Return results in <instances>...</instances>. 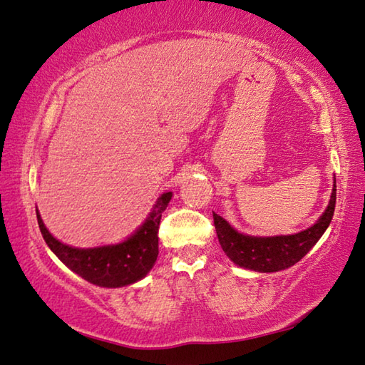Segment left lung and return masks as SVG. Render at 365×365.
Here are the masks:
<instances>
[{"label": "left lung", "instance_id": "1", "mask_svg": "<svg viewBox=\"0 0 365 365\" xmlns=\"http://www.w3.org/2000/svg\"><path fill=\"white\" fill-rule=\"evenodd\" d=\"M335 185L329 205L321 218L309 230L292 235H277V237H253L240 234L230 226L226 220L213 212L217 235L223 252L232 262L240 267L252 269L256 272H278L288 269L301 261L317 244L321 235L329 226L335 210Z\"/></svg>", "mask_w": 365, "mask_h": 365}]
</instances>
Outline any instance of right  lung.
Wrapping results in <instances>:
<instances>
[{
	"label": "right lung",
	"instance_id": "add662e5",
	"mask_svg": "<svg viewBox=\"0 0 365 365\" xmlns=\"http://www.w3.org/2000/svg\"><path fill=\"white\" fill-rule=\"evenodd\" d=\"M170 197H173V192L161 195L145 223L123 244L88 250L61 244L47 231L39 212H36V215H38V225L46 244L63 264H66L73 272L93 284L118 288L140 280L153 267L156 258H158L161 213L168 207Z\"/></svg>",
	"mask_w": 365,
	"mask_h": 365
}]
</instances>
